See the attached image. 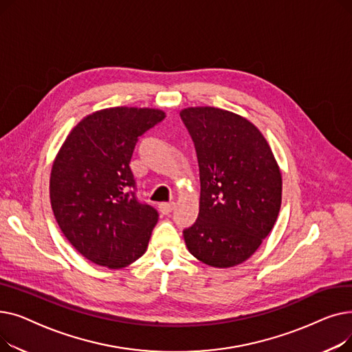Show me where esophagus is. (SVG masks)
<instances>
[{
  "label": "esophagus",
  "mask_w": 352,
  "mask_h": 352,
  "mask_svg": "<svg viewBox=\"0 0 352 352\" xmlns=\"http://www.w3.org/2000/svg\"><path fill=\"white\" fill-rule=\"evenodd\" d=\"M175 208V202H161L160 211L162 214H170Z\"/></svg>",
  "instance_id": "esophagus-1"
}]
</instances>
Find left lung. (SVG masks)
<instances>
[{
    "label": "left lung",
    "mask_w": 352,
    "mask_h": 352,
    "mask_svg": "<svg viewBox=\"0 0 352 352\" xmlns=\"http://www.w3.org/2000/svg\"><path fill=\"white\" fill-rule=\"evenodd\" d=\"M199 165V214L184 230L188 251L207 265L244 263L271 232L283 179L271 148L252 122L214 107L182 109Z\"/></svg>",
    "instance_id": "left-lung-1"
}]
</instances>
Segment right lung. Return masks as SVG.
<instances>
[{
  "mask_svg": "<svg viewBox=\"0 0 352 352\" xmlns=\"http://www.w3.org/2000/svg\"><path fill=\"white\" fill-rule=\"evenodd\" d=\"M164 118L154 108L97 111L74 126L55 158L50 178L55 219L91 263L122 268L145 252L158 212L137 198L129 162L138 137Z\"/></svg>",
  "mask_w": 352,
  "mask_h": 352,
  "instance_id": "1",
  "label": "right lung"
}]
</instances>
